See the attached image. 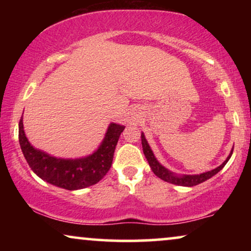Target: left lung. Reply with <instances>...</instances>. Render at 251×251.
<instances>
[{
	"label": "left lung",
	"mask_w": 251,
	"mask_h": 251,
	"mask_svg": "<svg viewBox=\"0 0 251 251\" xmlns=\"http://www.w3.org/2000/svg\"><path fill=\"white\" fill-rule=\"evenodd\" d=\"M142 145H143V152L145 154L147 161H149V164L151 167V169L154 174L156 175L157 177L161 178V179L164 181H168V183L178 185V186H195V185H199L201 183H203L209 178H211L212 176H215L218 171H221L223 168L225 167V164L227 163V161L231 159L233 150L229 153V155L227 156L224 162H223L221 166L216 168L214 170L207 171V173L200 174V175H183V176H178V175H175L174 173H171L170 170H168L167 168H164L162 164H161L159 161L156 160V157L154 156V154L151 150V147L147 143V140L144 136V133H142Z\"/></svg>",
	"instance_id": "left-lung-1"
}]
</instances>
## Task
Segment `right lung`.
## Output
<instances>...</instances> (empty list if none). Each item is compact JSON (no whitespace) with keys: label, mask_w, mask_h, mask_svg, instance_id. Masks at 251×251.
<instances>
[{"label":"right lung","mask_w":251,"mask_h":251,"mask_svg":"<svg viewBox=\"0 0 251 251\" xmlns=\"http://www.w3.org/2000/svg\"><path fill=\"white\" fill-rule=\"evenodd\" d=\"M125 126L111 123L97 151L81 159H60L30 145L24 131L23 116L19 121V144L23 154L41 179L68 191L81 190L97 184L111 169L115 146Z\"/></svg>","instance_id":"obj_1"}]
</instances>
